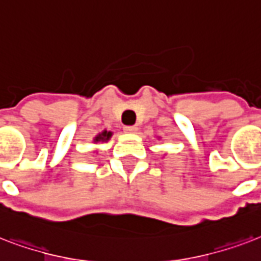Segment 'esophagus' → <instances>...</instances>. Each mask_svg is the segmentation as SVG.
<instances>
[{
  "mask_svg": "<svg viewBox=\"0 0 261 261\" xmlns=\"http://www.w3.org/2000/svg\"><path fill=\"white\" fill-rule=\"evenodd\" d=\"M124 132H126V133L137 132V126H136V125H125Z\"/></svg>",
  "mask_w": 261,
  "mask_h": 261,
  "instance_id": "1",
  "label": "esophagus"
}]
</instances>
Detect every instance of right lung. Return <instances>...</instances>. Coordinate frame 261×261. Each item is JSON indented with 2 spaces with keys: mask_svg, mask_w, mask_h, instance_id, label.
I'll return each mask as SVG.
<instances>
[{
  "mask_svg": "<svg viewBox=\"0 0 261 261\" xmlns=\"http://www.w3.org/2000/svg\"><path fill=\"white\" fill-rule=\"evenodd\" d=\"M110 136H112V132H102L100 135H99L96 139H95V141H105V140H109L110 139Z\"/></svg>",
  "mask_w": 261,
  "mask_h": 261,
  "instance_id": "add662e5",
  "label": "right lung"
}]
</instances>
